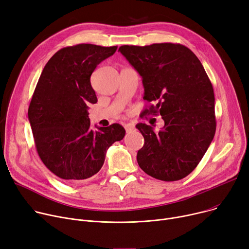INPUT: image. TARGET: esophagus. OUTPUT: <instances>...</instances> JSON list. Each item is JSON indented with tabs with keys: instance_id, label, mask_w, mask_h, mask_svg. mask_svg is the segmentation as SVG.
Returning a JSON list of instances; mask_svg holds the SVG:
<instances>
[{
	"instance_id": "34e87169",
	"label": "esophagus",
	"mask_w": 249,
	"mask_h": 249,
	"mask_svg": "<svg viewBox=\"0 0 249 249\" xmlns=\"http://www.w3.org/2000/svg\"><path fill=\"white\" fill-rule=\"evenodd\" d=\"M124 128H125L127 133H129V132H132V131L135 130V125H134V123H131V122L130 123H126L124 125Z\"/></svg>"
}]
</instances>
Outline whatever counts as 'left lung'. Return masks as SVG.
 <instances>
[{
    "mask_svg": "<svg viewBox=\"0 0 249 249\" xmlns=\"http://www.w3.org/2000/svg\"><path fill=\"white\" fill-rule=\"evenodd\" d=\"M119 51L142 77L144 100L155 103L142 114L159 113L164 120L158 133L150 125H136L145 141L137 153L140 168L163 181L186 177L216 130L213 87L201 62L180 44L124 45Z\"/></svg>",
    "mask_w": 249,
    "mask_h": 249,
    "instance_id": "1",
    "label": "left lung"
}]
</instances>
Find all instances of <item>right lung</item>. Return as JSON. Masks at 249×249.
Returning a JSON list of instances; mask_svg holds the SVG:
<instances>
[{
	"mask_svg": "<svg viewBox=\"0 0 249 249\" xmlns=\"http://www.w3.org/2000/svg\"><path fill=\"white\" fill-rule=\"evenodd\" d=\"M117 46L79 44L63 48L44 67L28 118L45 166L65 181H82L99 172L108 148L125 136L120 124L92 130L88 105L97 103L90 77Z\"/></svg>",
	"mask_w": 249,
	"mask_h": 249,
	"instance_id": "1",
	"label": "right lung"
}]
</instances>
